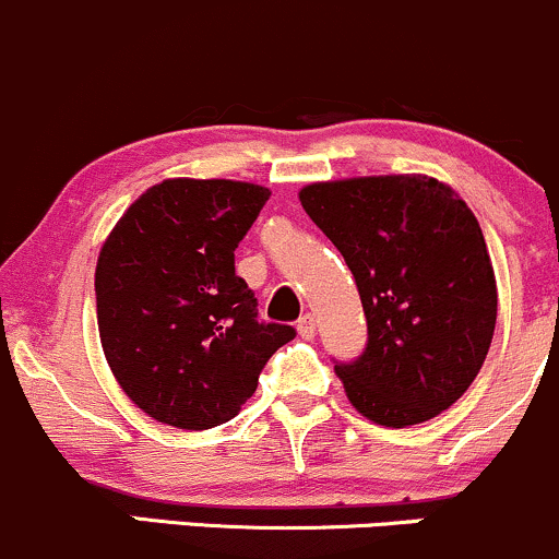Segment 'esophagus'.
Returning a JSON list of instances; mask_svg holds the SVG:
<instances>
[{
  "label": "esophagus",
  "mask_w": 559,
  "mask_h": 559,
  "mask_svg": "<svg viewBox=\"0 0 559 559\" xmlns=\"http://www.w3.org/2000/svg\"><path fill=\"white\" fill-rule=\"evenodd\" d=\"M297 331H299V336H302V340H312V336H316V318H312V316L299 318Z\"/></svg>",
  "instance_id": "34e87169"
}]
</instances>
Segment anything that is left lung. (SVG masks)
Here are the masks:
<instances>
[{
	"mask_svg": "<svg viewBox=\"0 0 559 559\" xmlns=\"http://www.w3.org/2000/svg\"><path fill=\"white\" fill-rule=\"evenodd\" d=\"M308 217L353 270L369 345L334 366L347 401L382 427L451 408L483 369L496 326V275L472 210L427 175L310 182Z\"/></svg>",
	"mask_w": 559,
	"mask_h": 559,
	"instance_id": "1",
	"label": "left lung"
}]
</instances>
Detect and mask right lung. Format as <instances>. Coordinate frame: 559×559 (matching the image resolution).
<instances>
[{
  "mask_svg": "<svg viewBox=\"0 0 559 559\" xmlns=\"http://www.w3.org/2000/svg\"><path fill=\"white\" fill-rule=\"evenodd\" d=\"M270 190L241 180L171 177L145 190L103 241L97 331L119 388L177 429L225 425L254 395L292 326L257 321L236 275L238 241Z\"/></svg>",
  "mask_w": 559,
  "mask_h": 559,
  "instance_id": "1",
  "label": "right lung"
}]
</instances>
